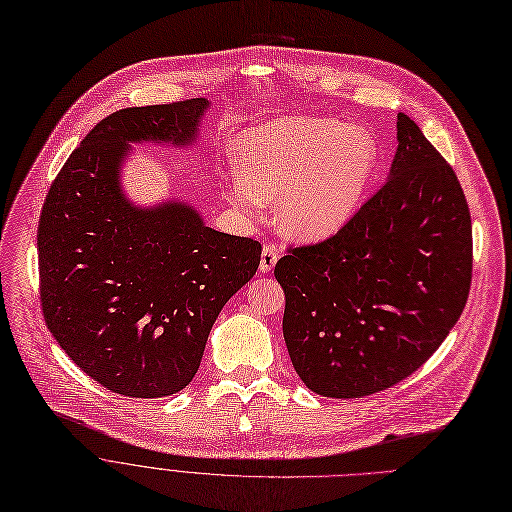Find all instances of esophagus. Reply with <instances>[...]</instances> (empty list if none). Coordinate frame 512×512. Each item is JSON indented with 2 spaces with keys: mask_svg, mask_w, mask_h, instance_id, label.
I'll return each instance as SVG.
<instances>
[{
  "mask_svg": "<svg viewBox=\"0 0 512 512\" xmlns=\"http://www.w3.org/2000/svg\"><path fill=\"white\" fill-rule=\"evenodd\" d=\"M279 260V252L275 246H264L260 254V271L262 273H271L275 269V264Z\"/></svg>",
  "mask_w": 512,
  "mask_h": 512,
  "instance_id": "esophagus-1",
  "label": "esophagus"
}]
</instances>
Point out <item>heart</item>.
I'll list each match as a JSON object with an SVG mask.
<instances>
[{
	"instance_id": "b5f03b06",
	"label": "heart",
	"mask_w": 512,
	"mask_h": 512,
	"mask_svg": "<svg viewBox=\"0 0 512 512\" xmlns=\"http://www.w3.org/2000/svg\"><path fill=\"white\" fill-rule=\"evenodd\" d=\"M241 177L229 200L243 212L279 202L277 221L296 239H325L358 208L377 160L369 131L331 118L283 116L241 139Z\"/></svg>"
}]
</instances>
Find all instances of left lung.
<instances>
[{"label":"left lung","instance_id":"left-lung-1","mask_svg":"<svg viewBox=\"0 0 512 512\" xmlns=\"http://www.w3.org/2000/svg\"><path fill=\"white\" fill-rule=\"evenodd\" d=\"M398 150L375 196L275 266L283 337L314 394L362 398L415 373L467 304L471 214L452 166L398 114Z\"/></svg>","mask_w":512,"mask_h":512}]
</instances>
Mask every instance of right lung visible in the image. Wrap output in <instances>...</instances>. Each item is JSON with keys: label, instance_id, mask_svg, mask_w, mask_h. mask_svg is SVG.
<instances>
[{"label": "right lung", "instance_id": "1", "mask_svg": "<svg viewBox=\"0 0 512 512\" xmlns=\"http://www.w3.org/2000/svg\"><path fill=\"white\" fill-rule=\"evenodd\" d=\"M206 97L125 108L70 154L41 210L45 325L114 394L162 398L198 373L218 312L260 264V243L214 231L181 200L133 204L120 183L131 143H196Z\"/></svg>", "mask_w": 512, "mask_h": 512}]
</instances>
